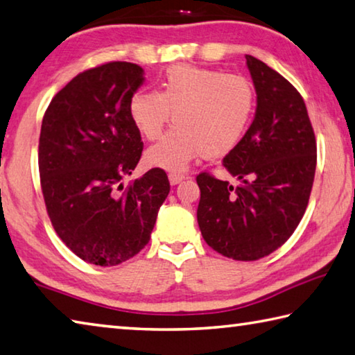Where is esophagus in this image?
<instances>
[{"label": "esophagus", "mask_w": 355, "mask_h": 355, "mask_svg": "<svg viewBox=\"0 0 355 355\" xmlns=\"http://www.w3.org/2000/svg\"><path fill=\"white\" fill-rule=\"evenodd\" d=\"M182 180H184V173H182V172H169V182H171V184H178L180 182H182Z\"/></svg>", "instance_id": "obj_1"}]
</instances>
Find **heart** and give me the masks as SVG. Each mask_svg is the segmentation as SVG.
Instances as JSON below:
<instances>
[{
    "instance_id": "heart-1",
    "label": "heart",
    "mask_w": 355,
    "mask_h": 355,
    "mask_svg": "<svg viewBox=\"0 0 355 355\" xmlns=\"http://www.w3.org/2000/svg\"><path fill=\"white\" fill-rule=\"evenodd\" d=\"M257 112V92L247 76L194 65L164 71L158 92L139 89L128 101V114L139 135L158 138L146 152L149 166L180 172L198 157L220 158L247 137Z\"/></svg>"
}]
</instances>
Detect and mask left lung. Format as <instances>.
Here are the masks:
<instances>
[{"label": "left lung", "mask_w": 355, "mask_h": 355, "mask_svg": "<svg viewBox=\"0 0 355 355\" xmlns=\"http://www.w3.org/2000/svg\"><path fill=\"white\" fill-rule=\"evenodd\" d=\"M257 92L247 137L222 159L233 186L197 175V220L205 242L236 261H257L286 243L311 197L317 139L302 96L278 71L245 55Z\"/></svg>", "instance_id": "obj_1"}]
</instances>
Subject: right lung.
<instances>
[{
  "label": "right lung",
  "instance_id": "right-lung-1",
  "mask_svg": "<svg viewBox=\"0 0 355 355\" xmlns=\"http://www.w3.org/2000/svg\"><path fill=\"white\" fill-rule=\"evenodd\" d=\"M143 68L107 62L57 93L43 116L38 172L51 223L85 262L118 266L149 243L171 184L159 167L128 182L143 153L128 101Z\"/></svg>",
  "mask_w": 355,
  "mask_h": 355
}]
</instances>
